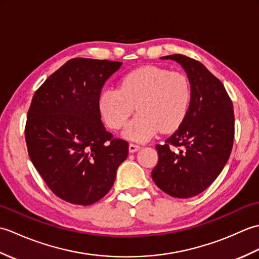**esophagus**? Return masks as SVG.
I'll list each match as a JSON object with an SVG mask.
<instances>
[{"instance_id": "34e87169", "label": "esophagus", "mask_w": 259, "mask_h": 259, "mask_svg": "<svg viewBox=\"0 0 259 259\" xmlns=\"http://www.w3.org/2000/svg\"><path fill=\"white\" fill-rule=\"evenodd\" d=\"M139 149H140V146L139 145L133 144V142H131V144H129V151L130 152H136V151H138Z\"/></svg>"}]
</instances>
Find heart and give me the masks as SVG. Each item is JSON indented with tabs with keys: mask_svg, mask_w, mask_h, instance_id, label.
Returning a JSON list of instances; mask_svg holds the SVG:
<instances>
[{
	"mask_svg": "<svg viewBox=\"0 0 259 259\" xmlns=\"http://www.w3.org/2000/svg\"><path fill=\"white\" fill-rule=\"evenodd\" d=\"M191 97L190 81L185 74L148 65L126 73L119 89H104L99 108L104 122L118 130L126 124L136 107L139 113L123 135L146 141L159 130L167 134L178 129L189 112Z\"/></svg>",
	"mask_w": 259,
	"mask_h": 259,
	"instance_id": "obj_1",
	"label": "heart"
}]
</instances>
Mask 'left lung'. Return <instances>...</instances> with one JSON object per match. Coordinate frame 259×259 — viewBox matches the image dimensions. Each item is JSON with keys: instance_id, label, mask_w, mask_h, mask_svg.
Returning a JSON list of instances; mask_svg holds the SVG:
<instances>
[{"instance_id": "left-lung-1", "label": "left lung", "mask_w": 259, "mask_h": 259, "mask_svg": "<svg viewBox=\"0 0 259 259\" xmlns=\"http://www.w3.org/2000/svg\"><path fill=\"white\" fill-rule=\"evenodd\" d=\"M161 59L181 64L192 97L183 124L156 146L159 159L151 177L169 196L189 198L206 190L228 161L235 137L233 102L222 81L199 61L184 54Z\"/></svg>"}]
</instances>
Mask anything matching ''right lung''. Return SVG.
Masks as SVG:
<instances>
[{
	"label": "right lung",
	"mask_w": 259,
	"mask_h": 259,
	"mask_svg": "<svg viewBox=\"0 0 259 259\" xmlns=\"http://www.w3.org/2000/svg\"><path fill=\"white\" fill-rule=\"evenodd\" d=\"M121 64L71 59L33 96L24 130L27 152L62 200L82 206L100 200L128 156V142L106 130L99 108L104 82Z\"/></svg>",
	"instance_id": "obj_1"
}]
</instances>
